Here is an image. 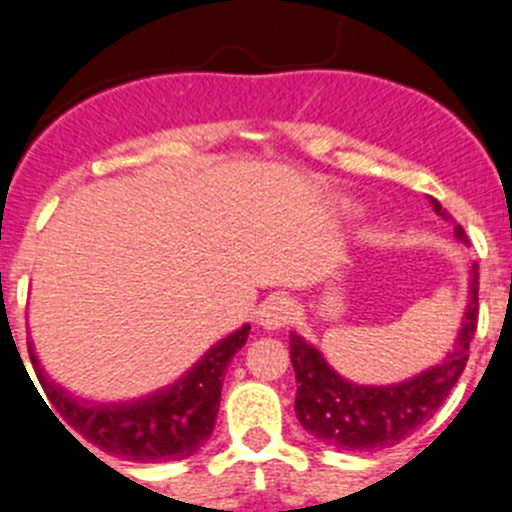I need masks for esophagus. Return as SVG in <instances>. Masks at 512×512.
Returning a JSON list of instances; mask_svg holds the SVG:
<instances>
[{"label":"esophagus","mask_w":512,"mask_h":512,"mask_svg":"<svg viewBox=\"0 0 512 512\" xmlns=\"http://www.w3.org/2000/svg\"><path fill=\"white\" fill-rule=\"evenodd\" d=\"M292 315H295V305L290 297H267L260 307H257V325L265 330H280V327L290 325Z\"/></svg>","instance_id":"obj_1"}]
</instances>
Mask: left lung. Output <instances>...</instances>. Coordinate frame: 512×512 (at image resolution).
<instances>
[{"label": "left lung", "mask_w": 512, "mask_h": 512, "mask_svg": "<svg viewBox=\"0 0 512 512\" xmlns=\"http://www.w3.org/2000/svg\"><path fill=\"white\" fill-rule=\"evenodd\" d=\"M433 210L450 220L438 200ZM455 237L468 245V235L455 225ZM468 305L458 340L440 365L428 367L395 385H357L332 370L320 350L290 332V360L295 367V413L302 428L337 450H382L398 445L428 423L468 362L470 342L478 327V265L470 270Z\"/></svg>", "instance_id": "obj_1"}]
</instances>
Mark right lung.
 Listing matches in <instances>:
<instances>
[{"instance_id": "right-lung-1", "label": "right lung", "mask_w": 512, "mask_h": 512, "mask_svg": "<svg viewBox=\"0 0 512 512\" xmlns=\"http://www.w3.org/2000/svg\"><path fill=\"white\" fill-rule=\"evenodd\" d=\"M247 335H250V325H242L240 330L210 347L205 357L180 380L167 385L165 390L130 400V403H92V400L77 398L62 385L49 380L32 347H29V357L47 393L49 405L87 443L132 463H162V460L190 458L207 443L215 430L227 365L235 352L245 345Z\"/></svg>"}]
</instances>
